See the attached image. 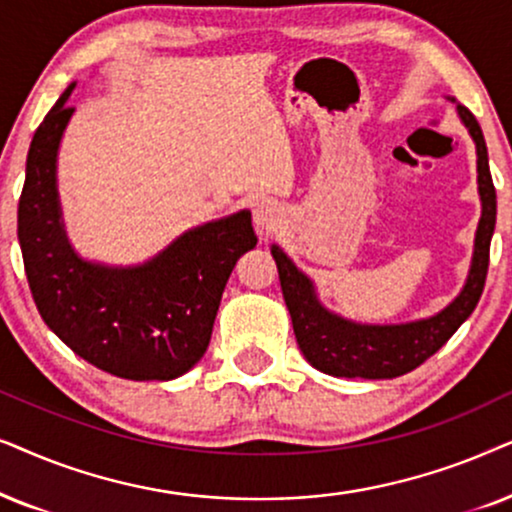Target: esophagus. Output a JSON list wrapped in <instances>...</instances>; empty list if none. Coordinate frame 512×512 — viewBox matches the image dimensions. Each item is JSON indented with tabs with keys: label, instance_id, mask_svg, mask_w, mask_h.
<instances>
[{
	"label": "esophagus",
	"instance_id": "1",
	"mask_svg": "<svg viewBox=\"0 0 512 512\" xmlns=\"http://www.w3.org/2000/svg\"><path fill=\"white\" fill-rule=\"evenodd\" d=\"M252 222H255L257 234H260L262 238H267L269 234H274V231L281 227L283 213H281V208H278V203L260 201V203H255V208H252Z\"/></svg>",
	"mask_w": 512,
	"mask_h": 512
}]
</instances>
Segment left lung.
<instances>
[{"label":"left lung","instance_id":"1","mask_svg":"<svg viewBox=\"0 0 512 512\" xmlns=\"http://www.w3.org/2000/svg\"><path fill=\"white\" fill-rule=\"evenodd\" d=\"M449 100L456 102L454 98ZM456 112L475 142L482 215L478 229H475L473 257H470L466 283L445 309L428 318L410 320V323L379 325L344 318L325 309L311 278L295 267V262L285 255L281 245H271L299 351L316 370L346 379L400 377L431 358L440 346H445L447 339L478 306L489 267V243H492L496 227V192L492 173H489L485 135H482L478 119L459 102H456Z\"/></svg>","mask_w":512,"mask_h":512}]
</instances>
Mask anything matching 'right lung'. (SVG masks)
<instances>
[{"instance_id":"1","label":"right lung","mask_w":512,"mask_h":512,"mask_svg":"<svg viewBox=\"0 0 512 512\" xmlns=\"http://www.w3.org/2000/svg\"><path fill=\"white\" fill-rule=\"evenodd\" d=\"M72 81L30 142L18 241L44 323L79 358L133 381H170L206 353L238 257L257 245L250 210L187 229L142 264L84 260L65 231L58 152L74 107Z\"/></svg>"}]
</instances>
